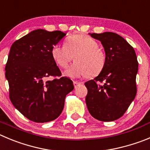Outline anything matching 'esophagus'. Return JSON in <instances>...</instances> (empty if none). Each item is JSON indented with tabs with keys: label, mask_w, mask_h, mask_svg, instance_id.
<instances>
[{
	"label": "esophagus",
	"mask_w": 150,
	"mask_h": 150,
	"mask_svg": "<svg viewBox=\"0 0 150 150\" xmlns=\"http://www.w3.org/2000/svg\"><path fill=\"white\" fill-rule=\"evenodd\" d=\"M79 85H80V82H77V81H74V86L75 88H76L78 86H79Z\"/></svg>",
	"instance_id": "34e87169"
}]
</instances>
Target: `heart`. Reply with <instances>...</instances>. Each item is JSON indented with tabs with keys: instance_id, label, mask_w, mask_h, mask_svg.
I'll return each instance as SVG.
<instances>
[{
	"instance_id": "obj_1",
	"label": "heart",
	"mask_w": 150,
	"mask_h": 150,
	"mask_svg": "<svg viewBox=\"0 0 150 150\" xmlns=\"http://www.w3.org/2000/svg\"><path fill=\"white\" fill-rule=\"evenodd\" d=\"M51 55L59 67L65 68L75 56L73 65L66 70L65 75L71 78L81 76H96L103 71L105 56L98 48V43L94 38L85 34L69 37L65 45H56L53 47Z\"/></svg>"
}]
</instances>
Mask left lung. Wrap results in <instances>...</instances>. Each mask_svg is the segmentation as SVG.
I'll list each match as a JSON object with an SVG mask.
<instances>
[{
  "label": "left lung",
  "instance_id": "1",
  "mask_svg": "<svg viewBox=\"0 0 150 150\" xmlns=\"http://www.w3.org/2000/svg\"><path fill=\"white\" fill-rule=\"evenodd\" d=\"M100 41L105 53L103 71L85 83L89 113L100 121H113L126 112L137 93L138 62L134 48L122 36L112 32L89 33ZM104 82L100 85L99 82Z\"/></svg>",
  "mask_w": 150,
  "mask_h": 150
}]
</instances>
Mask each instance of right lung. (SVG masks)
<instances>
[{
	"instance_id": "obj_1",
	"label": "right lung",
	"mask_w": 150,
	"mask_h": 150,
	"mask_svg": "<svg viewBox=\"0 0 150 150\" xmlns=\"http://www.w3.org/2000/svg\"><path fill=\"white\" fill-rule=\"evenodd\" d=\"M66 33L43 29L31 31L10 48L5 68L9 98L15 108L36 123L55 120L62 112L66 95L74 90L71 79L61 71L51 55L53 46Z\"/></svg>"
}]
</instances>
